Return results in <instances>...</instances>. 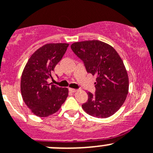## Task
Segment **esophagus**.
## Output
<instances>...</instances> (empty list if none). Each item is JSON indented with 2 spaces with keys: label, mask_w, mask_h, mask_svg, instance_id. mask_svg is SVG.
I'll return each mask as SVG.
<instances>
[{
  "label": "esophagus",
  "mask_w": 153,
  "mask_h": 153,
  "mask_svg": "<svg viewBox=\"0 0 153 153\" xmlns=\"http://www.w3.org/2000/svg\"><path fill=\"white\" fill-rule=\"evenodd\" d=\"M69 91L72 93H75L77 91V89H74V88H69Z\"/></svg>",
  "instance_id": "esophagus-1"
}]
</instances>
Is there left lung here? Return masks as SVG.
Listing matches in <instances>:
<instances>
[{
  "label": "left lung",
  "instance_id": "obj_1",
  "mask_svg": "<svg viewBox=\"0 0 153 153\" xmlns=\"http://www.w3.org/2000/svg\"><path fill=\"white\" fill-rule=\"evenodd\" d=\"M72 51L83 61L88 73L96 75V91L88 92L84 110L97 118H108L123 105L128 93L129 81L124 62L109 44L97 40L75 42Z\"/></svg>",
  "mask_w": 153,
  "mask_h": 153
}]
</instances>
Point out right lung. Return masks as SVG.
<instances>
[{"instance_id":"obj_1","label":"right lung","mask_w":153,"mask_h":153,"mask_svg":"<svg viewBox=\"0 0 153 153\" xmlns=\"http://www.w3.org/2000/svg\"><path fill=\"white\" fill-rule=\"evenodd\" d=\"M68 44H47L31 56L21 77L22 99L31 112L39 117H47L60 109L68 94V88H59L48 80L61 60Z\"/></svg>"}]
</instances>
